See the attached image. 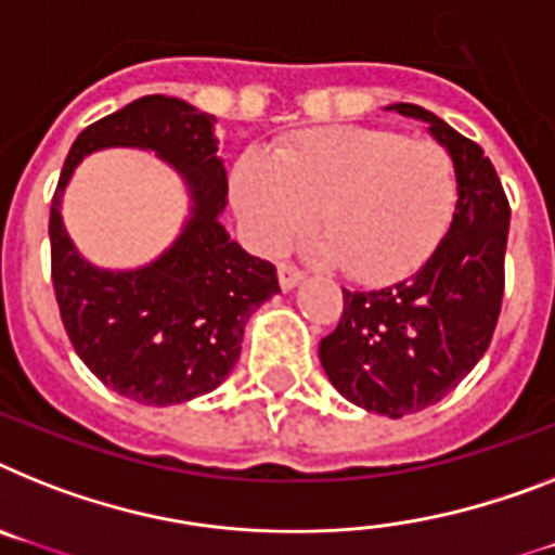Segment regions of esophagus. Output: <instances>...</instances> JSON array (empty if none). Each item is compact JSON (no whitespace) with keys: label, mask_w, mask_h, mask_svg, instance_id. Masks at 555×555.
Returning <instances> with one entry per match:
<instances>
[{"label":"esophagus","mask_w":555,"mask_h":555,"mask_svg":"<svg viewBox=\"0 0 555 555\" xmlns=\"http://www.w3.org/2000/svg\"><path fill=\"white\" fill-rule=\"evenodd\" d=\"M299 282H301L299 268H293L291 262L279 264V285H282V291H293V287L299 285Z\"/></svg>","instance_id":"34e87169"}]
</instances>
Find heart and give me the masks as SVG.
<instances>
[{
  "label": "heart",
  "mask_w": 555,
  "mask_h": 555,
  "mask_svg": "<svg viewBox=\"0 0 555 555\" xmlns=\"http://www.w3.org/2000/svg\"><path fill=\"white\" fill-rule=\"evenodd\" d=\"M231 194L250 242L276 254L319 222L313 254L380 285L435 254L457 208V169L440 143L395 129H307L264 157H245Z\"/></svg>",
  "instance_id": "obj_1"
}]
</instances>
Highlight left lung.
<instances>
[{
    "instance_id": "obj_1",
    "label": "left lung",
    "mask_w": 555,
    "mask_h": 555,
    "mask_svg": "<svg viewBox=\"0 0 555 555\" xmlns=\"http://www.w3.org/2000/svg\"><path fill=\"white\" fill-rule=\"evenodd\" d=\"M386 109L426 120L457 169V208L412 276L380 291H344L341 321L321 338L319 358L349 403L403 417L443 400L486 356L505 287L511 206L477 143L417 104Z\"/></svg>"
}]
</instances>
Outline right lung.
<instances>
[{"label": "right lung", "instance_id": "1", "mask_svg": "<svg viewBox=\"0 0 555 555\" xmlns=\"http://www.w3.org/2000/svg\"><path fill=\"white\" fill-rule=\"evenodd\" d=\"M214 124V115L180 98H138L78 134L50 206L53 287L69 341L98 380L143 406L217 389L240 358L245 321L279 293L276 268L242 250L220 222L228 177ZM109 145L155 151L184 177L192 197L181 236L134 271L90 266L61 222V194L77 163Z\"/></svg>", "mask_w": 555, "mask_h": 555}]
</instances>
